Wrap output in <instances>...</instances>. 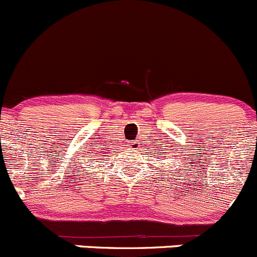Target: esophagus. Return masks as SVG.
I'll return each mask as SVG.
<instances>
[{"mask_svg": "<svg viewBox=\"0 0 257 257\" xmlns=\"http://www.w3.org/2000/svg\"><path fill=\"white\" fill-rule=\"evenodd\" d=\"M129 147H131L132 150H138V147H140V143H138V142H132L131 145H129Z\"/></svg>", "mask_w": 257, "mask_h": 257, "instance_id": "34e87169", "label": "esophagus"}]
</instances>
